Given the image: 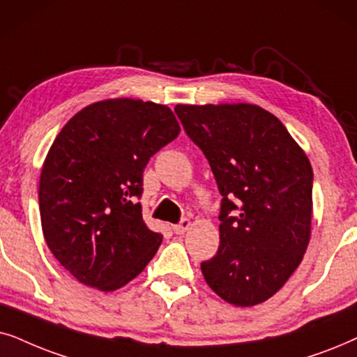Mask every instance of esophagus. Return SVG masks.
<instances>
[{"mask_svg": "<svg viewBox=\"0 0 357 357\" xmlns=\"http://www.w3.org/2000/svg\"><path fill=\"white\" fill-rule=\"evenodd\" d=\"M189 225H191V222H189V218H183L181 222L176 223V225H173V231L176 235H183L184 231L188 230Z\"/></svg>", "mask_w": 357, "mask_h": 357, "instance_id": "1", "label": "esophagus"}]
</instances>
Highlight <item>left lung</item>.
<instances>
[{"label":"left lung","instance_id":"left-lung-1","mask_svg":"<svg viewBox=\"0 0 357 357\" xmlns=\"http://www.w3.org/2000/svg\"><path fill=\"white\" fill-rule=\"evenodd\" d=\"M174 112L222 194L220 245L201 263L204 279L234 305L268 301L310 240V161L282 122L255 104H178Z\"/></svg>","mask_w":357,"mask_h":357}]
</instances>
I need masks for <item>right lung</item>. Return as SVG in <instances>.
<instances>
[{
    "label": "right lung",
    "mask_w": 357,
    "mask_h": 357,
    "mask_svg": "<svg viewBox=\"0 0 357 357\" xmlns=\"http://www.w3.org/2000/svg\"><path fill=\"white\" fill-rule=\"evenodd\" d=\"M179 130L169 107L121 98L82 109L56 135L40 173L42 231L84 286L116 291L160 248L139 199L146 163Z\"/></svg>",
    "instance_id": "obj_1"
}]
</instances>
